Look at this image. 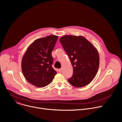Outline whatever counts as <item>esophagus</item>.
Segmentation results:
<instances>
[{
    "label": "esophagus",
    "mask_w": 122,
    "mask_h": 122,
    "mask_svg": "<svg viewBox=\"0 0 122 122\" xmlns=\"http://www.w3.org/2000/svg\"><path fill=\"white\" fill-rule=\"evenodd\" d=\"M58 71H59V72L61 73V72H62V69H61V68H60V69H58Z\"/></svg>",
    "instance_id": "obj_1"
}]
</instances>
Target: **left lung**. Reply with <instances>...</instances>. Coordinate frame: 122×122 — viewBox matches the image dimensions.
I'll return each instance as SVG.
<instances>
[{
	"instance_id": "1",
	"label": "left lung",
	"mask_w": 122,
	"mask_h": 122,
	"mask_svg": "<svg viewBox=\"0 0 122 122\" xmlns=\"http://www.w3.org/2000/svg\"><path fill=\"white\" fill-rule=\"evenodd\" d=\"M73 68L68 82L76 87L89 84L97 72L99 65L98 52L94 46L81 36L65 35L59 39Z\"/></svg>"
}]
</instances>
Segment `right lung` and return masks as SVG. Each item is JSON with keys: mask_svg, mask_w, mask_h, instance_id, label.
<instances>
[{"mask_svg": "<svg viewBox=\"0 0 122 122\" xmlns=\"http://www.w3.org/2000/svg\"><path fill=\"white\" fill-rule=\"evenodd\" d=\"M58 37L50 35L35 40L29 46L22 58L21 67L25 78L37 87L49 84L57 73L51 66V52Z\"/></svg>", "mask_w": 122, "mask_h": 122, "instance_id": "obj_1", "label": "right lung"}]
</instances>
